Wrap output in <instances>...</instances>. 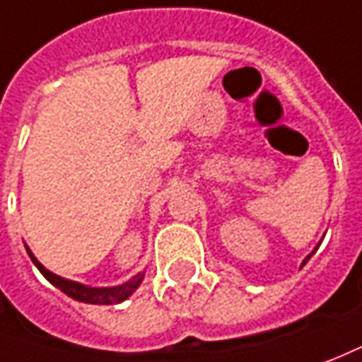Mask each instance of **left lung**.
I'll return each mask as SVG.
<instances>
[{
  "label": "left lung",
  "mask_w": 362,
  "mask_h": 362,
  "mask_svg": "<svg viewBox=\"0 0 362 362\" xmlns=\"http://www.w3.org/2000/svg\"><path fill=\"white\" fill-rule=\"evenodd\" d=\"M310 257H313V252H310V255H308V257H307V258H305V260H303V266L307 264V262H308V258H310Z\"/></svg>",
  "instance_id": "left-lung-1"
}]
</instances>
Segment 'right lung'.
<instances>
[{
    "label": "right lung",
    "instance_id": "add662e5",
    "mask_svg": "<svg viewBox=\"0 0 362 362\" xmlns=\"http://www.w3.org/2000/svg\"><path fill=\"white\" fill-rule=\"evenodd\" d=\"M26 252H28V257L34 262V266L42 272V276L55 286L57 289H62L65 295H69L71 299L81 300V303H88V305H119L125 299H129L134 291H136V287L141 286L142 278H144V272L142 274H136L134 278H131L125 284H121V286L115 287H88L83 286V284H78V281H71V279H65L62 276H57L54 272L46 270L44 266L38 262V258L34 257L33 250L26 247Z\"/></svg>",
    "mask_w": 362,
    "mask_h": 362
}]
</instances>
